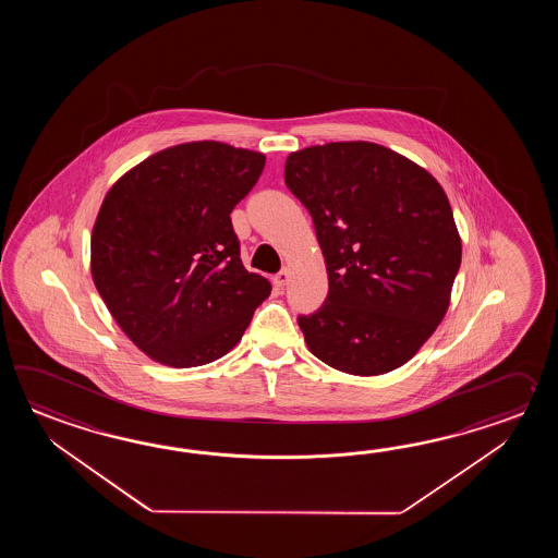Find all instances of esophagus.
<instances>
[{
    "mask_svg": "<svg viewBox=\"0 0 558 558\" xmlns=\"http://www.w3.org/2000/svg\"><path fill=\"white\" fill-rule=\"evenodd\" d=\"M289 279H291V274H289V269H281L279 274L275 275V284L277 287H284V284L289 283Z\"/></svg>",
    "mask_w": 558,
    "mask_h": 558,
    "instance_id": "34e87169",
    "label": "esophagus"
}]
</instances>
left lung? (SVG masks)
<instances>
[{
	"label": "left lung",
	"instance_id": "obj_1",
	"mask_svg": "<svg viewBox=\"0 0 558 558\" xmlns=\"http://www.w3.org/2000/svg\"><path fill=\"white\" fill-rule=\"evenodd\" d=\"M284 183L313 217L329 293L296 323L308 351L349 375L401 367L445 317L461 238L423 167L368 142L289 155Z\"/></svg>",
	"mask_w": 558,
	"mask_h": 558
}]
</instances>
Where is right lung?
I'll use <instances>...</instances> for the list:
<instances>
[{
  "label": "right lung",
  "mask_w": 558,
  "mask_h": 558,
  "mask_svg": "<svg viewBox=\"0 0 558 558\" xmlns=\"http://www.w3.org/2000/svg\"><path fill=\"white\" fill-rule=\"evenodd\" d=\"M265 155L227 143L163 149L107 191L92 233V275L121 331L169 367L207 365L250 327L271 283L250 274L231 211Z\"/></svg>",
  "instance_id": "obj_1"
}]
</instances>
